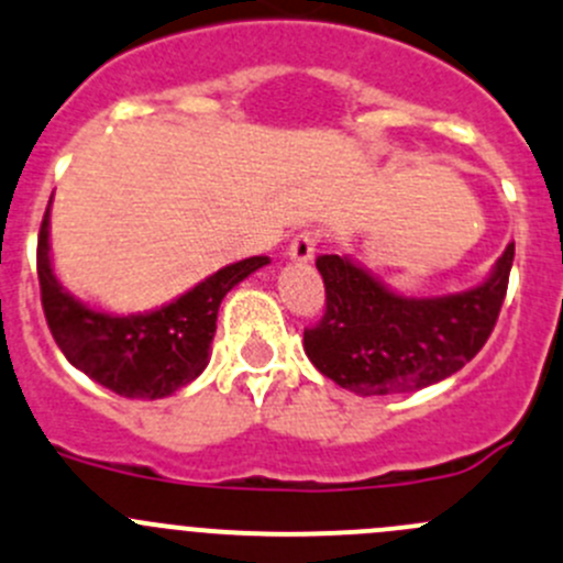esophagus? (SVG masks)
<instances>
[{
  "label": "esophagus",
  "instance_id": "1",
  "mask_svg": "<svg viewBox=\"0 0 563 563\" xmlns=\"http://www.w3.org/2000/svg\"><path fill=\"white\" fill-rule=\"evenodd\" d=\"M316 244H319V236L313 231L297 233L291 244H288V258L297 261V264H310L316 255Z\"/></svg>",
  "mask_w": 563,
  "mask_h": 563
}]
</instances>
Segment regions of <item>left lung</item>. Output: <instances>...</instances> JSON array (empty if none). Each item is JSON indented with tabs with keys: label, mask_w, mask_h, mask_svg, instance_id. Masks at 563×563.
I'll return each mask as SVG.
<instances>
[{
	"label": "left lung",
	"mask_w": 563,
	"mask_h": 563,
	"mask_svg": "<svg viewBox=\"0 0 563 563\" xmlns=\"http://www.w3.org/2000/svg\"><path fill=\"white\" fill-rule=\"evenodd\" d=\"M515 242L482 286L449 297H401L363 266L319 255L327 308L305 330L310 363L360 396H390L429 387L471 363L493 335L509 288Z\"/></svg>",
	"instance_id": "left-lung-1"
}]
</instances>
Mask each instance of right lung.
<instances>
[{"instance_id": "add662e5", "label": "right lung", "mask_w": 563, "mask_h": 563, "mask_svg": "<svg viewBox=\"0 0 563 563\" xmlns=\"http://www.w3.org/2000/svg\"><path fill=\"white\" fill-rule=\"evenodd\" d=\"M266 264V255H253L214 272L154 313L109 316L81 305L54 277L48 209L37 236L41 302L54 341L70 365L125 398H165L200 376L209 365L220 302L236 283Z\"/></svg>"}]
</instances>
